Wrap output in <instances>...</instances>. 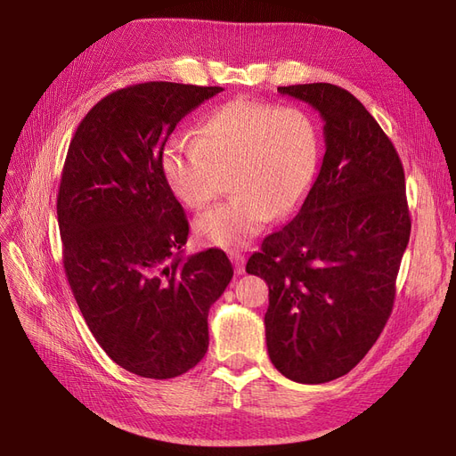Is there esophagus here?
<instances>
[{
  "instance_id": "obj_1",
  "label": "esophagus",
  "mask_w": 456,
  "mask_h": 456,
  "mask_svg": "<svg viewBox=\"0 0 456 456\" xmlns=\"http://www.w3.org/2000/svg\"><path fill=\"white\" fill-rule=\"evenodd\" d=\"M230 258L233 262V268H235V273L241 275L245 272V256L241 253H230Z\"/></svg>"
}]
</instances>
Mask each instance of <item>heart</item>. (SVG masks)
Masks as SVG:
<instances>
[{
  "instance_id": "1",
  "label": "heart",
  "mask_w": 456,
  "mask_h": 456,
  "mask_svg": "<svg viewBox=\"0 0 456 456\" xmlns=\"http://www.w3.org/2000/svg\"><path fill=\"white\" fill-rule=\"evenodd\" d=\"M319 162V128L305 109L233 100L200 122L196 139L174 137L162 175L184 206L203 209L224 191L230 201L196 223L201 241L243 247L272 216L294 211L307 196Z\"/></svg>"
}]
</instances>
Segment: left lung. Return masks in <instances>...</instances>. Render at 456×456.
Here are the masks:
<instances>
[{"instance_id": "1", "label": "left lung", "mask_w": 456, "mask_h": 456, "mask_svg": "<svg viewBox=\"0 0 456 456\" xmlns=\"http://www.w3.org/2000/svg\"><path fill=\"white\" fill-rule=\"evenodd\" d=\"M277 90L319 111L326 151L300 211L264 240L247 273L270 287L272 364L319 385L349 373L383 332L411 218L400 156L351 92L330 83Z\"/></svg>"}]
</instances>
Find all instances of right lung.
<instances>
[{
  "mask_svg": "<svg viewBox=\"0 0 456 456\" xmlns=\"http://www.w3.org/2000/svg\"><path fill=\"white\" fill-rule=\"evenodd\" d=\"M223 92L166 81L109 94L78 124L56 213L78 309L111 360L171 379L209 347V307L232 281L221 248L183 258L188 221L162 175L179 120Z\"/></svg>",
  "mask_w": 456,
  "mask_h": 456,
  "instance_id": "add662e5",
  "label": "right lung"
}]
</instances>
